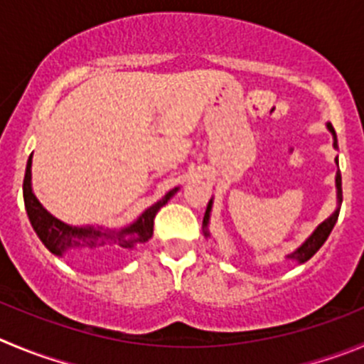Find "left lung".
<instances>
[{
    "mask_svg": "<svg viewBox=\"0 0 364 364\" xmlns=\"http://www.w3.org/2000/svg\"><path fill=\"white\" fill-rule=\"evenodd\" d=\"M327 127H328V131L332 132V136H334V147L338 149V140H336L334 127H332L331 124H327ZM336 163H338V158H336ZM336 190H338V208H336V212L332 213V215L328 217V219H325L323 223H321L320 226H318V228L314 230V232H312V235L309 237V239L305 240V242L301 244V246L298 247L296 251H293V253H291V255H287V259L298 260V262H300V264H304V262H307L309 259H311V257L316 253V251H318L321 246H323V242L328 239V235H331L332 228H334L336 220H338L339 205H341V201H343L341 174H339V171H338V174H336ZM210 212H212V199H210L208 206H206L205 219H203V230H205V237H210L208 230H206V226H208V220H210Z\"/></svg>",
    "mask_w": 364,
    "mask_h": 364,
    "instance_id": "left-lung-1",
    "label": "left lung"
}]
</instances>
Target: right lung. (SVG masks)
<instances>
[{
	"label": "right lung",
	"mask_w": 364,
	"mask_h": 364,
	"mask_svg": "<svg viewBox=\"0 0 364 364\" xmlns=\"http://www.w3.org/2000/svg\"><path fill=\"white\" fill-rule=\"evenodd\" d=\"M176 192L178 188L171 190L161 201L145 210L134 223L125 228L104 230L93 226H70L43 208L39 199L32 192V156L26 163L25 179H23V199H25L30 224L41 242L57 257L73 255V257H93L104 260L118 259L127 251L134 250L138 244L151 239L154 232L156 213Z\"/></svg>",
	"instance_id": "1"
}]
</instances>
